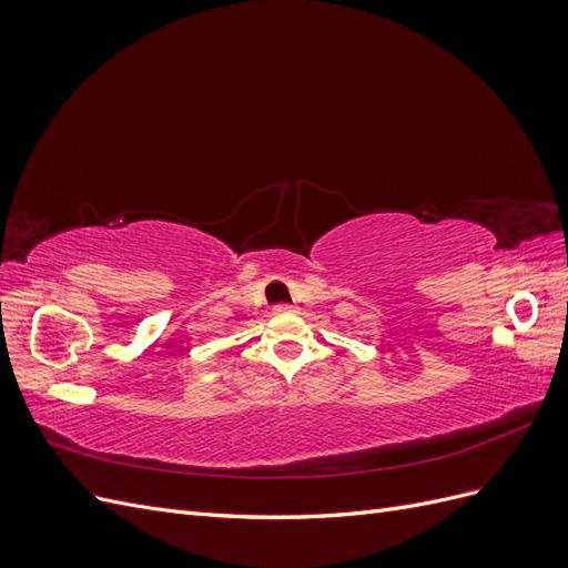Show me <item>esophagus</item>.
Listing matches in <instances>:
<instances>
[{
  "label": "esophagus",
  "mask_w": 568,
  "mask_h": 568,
  "mask_svg": "<svg viewBox=\"0 0 568 568\" xmlns=\"http://www.w3.org/2000/svg\"><path fill=\"white\" fill-rule=\"evenodd\" d=\"M274 313H277V315H284V313H296V305L280 303V305H274Z\"/></svg>",
  "instance_id": "1"
}]
</instances>
